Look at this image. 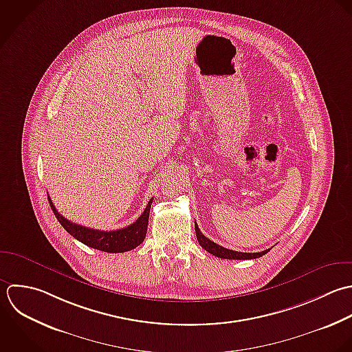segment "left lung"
<instances>
[{
  "instance_id": "1",
  "label": "left lung",
  "mask_w": 352,
  "mask_h": 352,
  "mask_svg": "<svg viewBox=\"0 0 352 352\" xmlns=\"http://www.w3.org/2000/svg\"><path fill=\"white\" fill-rule=\"evenodd\" d=\"M195 230H196V237H197V241L199 244L210 254H212L214 256H218L221 259H256V258H261L265 254H267L270 250H266V251H262V252H255V254H247V252H237V251H232V250H228L222 245H218L217 243L211 241L210 239H207L199 229L197 223L195 222Z\"/></svg>"
}]
</instances>
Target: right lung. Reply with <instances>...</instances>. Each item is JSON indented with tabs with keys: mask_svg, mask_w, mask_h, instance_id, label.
I'll list each match as a JSON object with an SVG mask.
<instances>
[{
	"mask_svg": "<svg viewBox=\"0 0 352 352\" xmlns=\"http://www.w3.org/2000/svg\"><path fill=\"white\" fill-rule=\"evenodd\" d=\"M49 199V196H47ZM153 199L149 200L146 208L141 214V217L131 223L127 228L112 230V232H104V230H97V229H90L85 228L82 225H76L68 219H65L63 215L58 214L56 207L53 206L52 200L49 199V204L52 207V211L54 212L57 221L60 225L78 241L83 243L85 245L102 251V252H111V254H118V252H127L134 248H137L145 239L146 236V229H148V219H149V211L152 206Z\"/></svg>",
	"mask_w": 352,
	"mask_h": 352,
	"instance_id": "right-lung-1",
	"label": "right lung"
}]
</instances>
